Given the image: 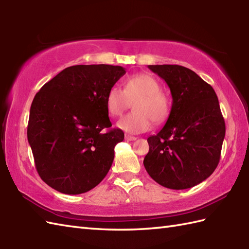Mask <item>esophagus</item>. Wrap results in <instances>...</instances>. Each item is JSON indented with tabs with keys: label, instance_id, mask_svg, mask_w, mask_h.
<instances>
[{
	"label": "esophagus",
	"instance_id": "1",
	"mask_svg": "<svg viewBox=\"0 0 249 249\" xmlns=\"http://www.w3.org/2000/svg\"><path fill=\"white\" fill-rule=\"evenodd\" d=\"M136 139H137V137H135V136L125 135V140H127V141H135Z\"/></svg>",
	"mask_w": 249,
	"mask_h": 249
}]
</instances>
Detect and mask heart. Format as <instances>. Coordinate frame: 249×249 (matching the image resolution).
I'll return each mask as SVG.
<instances>
[{
	"mask_svg": "<svg viewBox=\"0 0 249 249\" xmlns=\"http://www.w3.org/2000/svg\"><path fill=\"white\" fill-rule=\"evenodd\" d=\"M133 105L134 112L124 115L118 122V127L129 134H140L149 130L152 122L160 125L171 110V99L160 89V83L149 73H136L126 79L124 89L112 87L106 95V107L112 116H120Z\"/></svg>",
	"mask_w": 249,
	"mask_h": 249,
	"instance_id": "obj_1",
	"label": "heart"
}]
</instances>
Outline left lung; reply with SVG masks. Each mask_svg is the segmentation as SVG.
I'll return each instance as SVG.
<instances>
[{
  "label": "left lung",
  "instance_id": "left-lung-1",
  "mask_svg": "<svg viewBox=\"0 0 249 249\" xmlns=\"http://www.w3.org/2000/svg\"><path fill=\"white\" fill-rule=\"evenodd\" d=\"M166 81L172 95L169 118L147 138L145 170L170 189H186L208 178L217 167L226 124L214 89L189 68L149 65Z\"/></svg>",
  "mask_w": 249,
  "mask_h": 249
}]
</instances>
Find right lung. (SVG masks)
I'll list each match as a JSON object with an SVG mask.
<instances>
[{
    "label": "right lung",
    "instance_id": "1",
    "mask_svg": "<svg viewBox=\"0 0 249 249\" xmlns=\"http://www.w3.org/2000/svg\"><path fill=\"white\" fill-rule=\"evenodd\" d=\"M125 72L106 64L71 66L35 95L28 140L36 170L50 187L83 194L107 176L124 133L111 128L106 95Z\"/></svg>",
    "mask_w": 249,
    "mask_h": 249
}]
</instances>
